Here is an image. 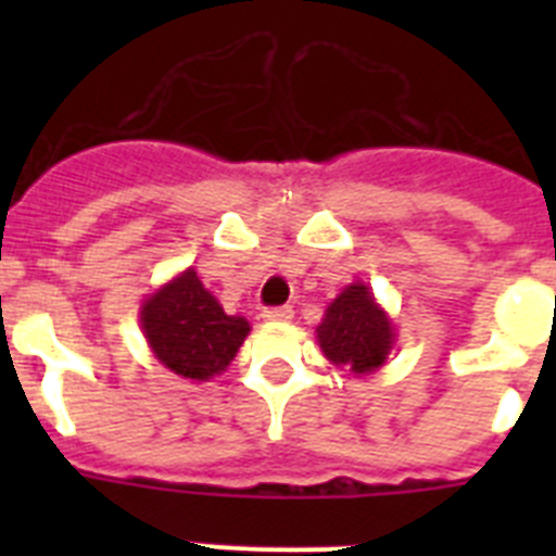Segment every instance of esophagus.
<instances>
[{"label": "esophagus", "mask_w": 556, "mask_h": 556, "mask_svg": "<svg viewBox=\"0 0 556 556\" xmlns=\"http://www.w3.org/2000/svg\"><path fill=\"white\" fill-rule=\"evenodd\" d=\"M267 323H289L294 317L292 306H275V308H264L262 314Z\"/></svg>", "instance_id": "34e87169"}]
</instances>
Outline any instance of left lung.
Here are the masks:
<instances>
[{
  "mask_svg": "<svg viewBox=\"0 0 556 556\" xmlns=\"http://www.w3.org/2000/svg\"><path fill=\"white\" fill-rule=\"evenodd\" d=\"M317 342L331 365L356 376L378 370L395 342V328L365 283H351L333 298L317 326Z\"/></svg>",
  "mask_w": 556,
  "mask_h": 556,
  "instance_id": "left-lung-1",
  "label": "left lung"
}]
</instances>
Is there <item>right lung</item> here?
I'll return each mask as SVG.
<instances>
[{
	"label": "right lung",
	"mask_w": 556,
	"mask_h": 556,
	"mask_svg": "<svg viewBox=\"0 0 556 556\" xmlns=\"http://www.w3.org/2000/svg\"><path fill=\"white\" fill-rule=\"evenodd\" d=\"M141 328L161 365L191 381L228 370L250 333V323L225 314L191 267L147 298Z\"/></svg>",
	"instance_id": "right-lung-1"
}]
</instances>
